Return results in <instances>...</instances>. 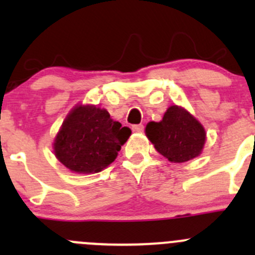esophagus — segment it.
Instances as JSON below:
<instances>
[{
    "label": "esophagus",
    "mask_w": 255,
    "mask_h": 255,
    "mask_svg": "<svg viewBox=\"0 0 255 255\" xmlns=\"http://www.w3.org/2000/svg\"><path fill=\"white\" fill-rule=\"evenodd\" d=\"M143 129H144V126L143 125H134L132 126V130L135 133H139V132H143Z\"/></svg>",
    "instance_id": "obj_1"
}]
</instances>
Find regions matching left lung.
Masks as SVG:
<instances>
[{
	"label": "left lung",
	"instance_id": "left-lung-1",
	"mask_svg": "<svg viewBox=\"0 0 255 255\" xmlns=\"http://www.w3.org/2000/svg\"><path fill=\"white\" fill-rule=\"evenodd\" d=\"M145 135L169 162L183 163L198 157L206 143L203 126L179 106H170L160 122H149Z\"/></svg>",
	"mask_w": 255,
	"mask_h": 255
}]
</instances>
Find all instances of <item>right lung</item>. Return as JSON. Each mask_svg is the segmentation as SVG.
Wrapping results in <instances>:
<instances>
[{"instance_id": "obj_1", "label": "right lung", "mask_w": 255, "mask_h": 255, "mask_svg": "<svg viewBox=\"0 0 255 255\" xmlns=\"http://www.w3.org/2000/svg\"><path fill=\"white\" fill-rule=\"evenodd\" d=\"M132 130L96 106H77L54 138V155L76 173H97L117 158Z\"/></svg>"}]
</instances>
